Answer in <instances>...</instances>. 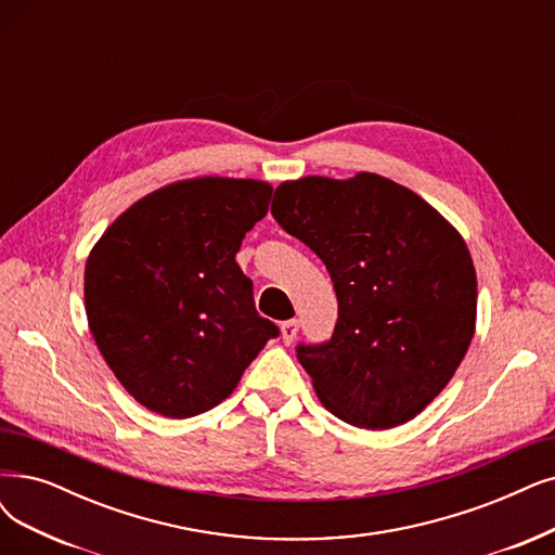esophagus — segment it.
I'll list each match as a JSON object with an SVG mask.
<instances>
[{
  "label": "esophagus",
  "mask_w": 555,
  "mask_h": 555,
  "mask_svg": "<svg viewBox=\"0 0 555 555\" xmlns=\"http://www.w3.org/2000/svg\"><path fill=\"white\" fill-rule=\"evenodd\" d=\"M298 327H300V323H298L296 319H292V321H284V323L280 325L284 344H294V339H296V335H298Z\"/></svg>",
  "instance_id": "esophagus-1"
}]
</instances>
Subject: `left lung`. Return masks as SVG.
Listing matches in <instances>:
<instances>
[{
  "mask_svg": "<svg viewBox=\"0 0 555 555\" xmlns=\"http://www.w3.org/2000/svg\"><path fill=\"white\" fill-rule=\"evenodd\" d=\"M271 214L335 282L330 341L296 348L319 401L366 430L414 418L474 339L478 289L467 243L424 197L375 172L284 182Z\"/></svg>",
  "mask_w": 555,
  "mask_h": 555,
  "instance_id": "left-lung-1",
  "label": "left lung"
}]
</instances>
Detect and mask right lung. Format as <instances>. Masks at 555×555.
Instances as JSON below:
<instances>
[{"instance_id": "obj_1", "label": "right lung", "mask_w": 555, "mask_h": 555, "mask_svg": "<svg viewBox=\"0 0 555 555\" xmlns=\"http://www.w3.org/2000/svg\"><path fill=\"white\" fill-rule=\"evenodd\" d=\"M271 193L232 177L168 184L120 214L88 255V327L150 412L186 418L223 403L280 335L257 314L253 282L234 259Z\"/></svg>"}]
</instances>
